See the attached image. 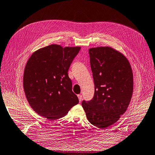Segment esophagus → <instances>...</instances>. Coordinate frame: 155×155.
Here are the masks:
<instances>
[{"instance_id": "esophagus-1", "label": "esophagus", "mask_w": 155, "mask_h": 155, "mask_svg": "<svg viewBox=\"0 0 155 155\" xmlns=\"http://www.w3.org/2000/svg\"><path fill=\"white\" fill-rule=\"evenodd\" d=\"M78 97L79 99V101L81 102L82 100V95H78Z\"/></svg>"}]
</instances>
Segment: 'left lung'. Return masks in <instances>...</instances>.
I'll list each match as a JSON object with an SVG mask.
<instances>
[{
  "mask_svg": "<svg viewBox=\"0 0 155 155\" xmlns=\"http://www.w3.org/2000/svg\"><path fill=\"white\" fill-rule=\"evenodd\" d=\"M95 93L82 107L89 122L104 129L125 113L134 90V76L127 58L110 47L89 49Z\"/></svg>",
  "mask_w": 155,
  "mask_h": 155,
  "instance_id": "8db88e82",
  "label": "left lung"
}]
</instances>
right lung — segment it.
I'll list each match as a JSON object with an SVG mask.
<instances>
[{"label":"right lung","instance_id":"1","mask_svg":"<svg viewBox=\"0 0 155 155\" xmlns=\"http://www.w3.org/2000/svg\"><path fill=\"white\" fill-rule=\"evenodd\" d=\"M80 49L52 44L35 51L28 60L24 92L29 105L40 116L59 119L79 103L68 71Z\"/></svg>","mask_w":155,"mask_h":155}]
</instances>
